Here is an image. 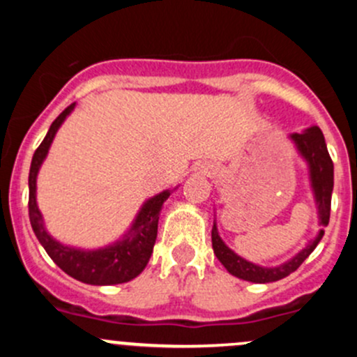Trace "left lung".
Masks as SVG:
<instances>
[{
  "mask_svg": "<svg viewBox=\"0 0 357 357\" xmlns=\"http://www.w3.org/2000/svg\"><path fill=\"white\" fill-rule=\"evenodd\" d=\"M290 139L295 143L302 158L307 162L309 181H311L312 193H314L316 205H318L319 226L325 228V226H328L330 221V205H332L333 192V162L330 158L328 149H326L325 136H323L321 129L318 126H311V128L304 129L302 132H291ZM323 233L325 231L319 229L318 236L311 240L305 248H302L290 261L275 266V268H262V266L248 262L240 255H236L231 248L226 247V243L222 242L215 225L212 226V248H214V254L219 259V262L236 278L252 283H271L278 282V280L294 273L309 257V254L314 250L319 240L323 238Z\"/></svg>",
  "mask_w": 357,
  "mask_h": 357,
  "instance_id": "8db88e82",
  "label": "left lung"
}]
</instances>
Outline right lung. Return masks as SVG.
Wrapping results in <instances>:
<instances>
[{
	"mask_svg": "<svg viewBox=\"0 0 357 357\" xmlns=\"http://www.w3.org/2000/svg\"><path fill=\"white\" fill-rule=\"evenodd\" d=\"M74 105L75 103L68 105L53 121V124L48 129V135L45 136V139L32 157L31 171H29V219H31V226L38 236L39 243L45 247L53 262L68 276L82 283H88V285L126 283L136 278L149 264L157 240L158 214H160L162 204L171 195V190H165V192L146 200L143 207L139 208L129 231L122 236V240L105 248L81 250V248L62 245L53 236H50L45 228V222H43V215L39 212L38 204H36V178H38L43 160L48 155L50 145H52L56 131L66 121L67 115L74 110Z\"/></svg>",
	"mask_w": 357,
	"mask_h": 357,
	"instance_id": "add662e5",
	"label": "right lung"
}]
</instances>
